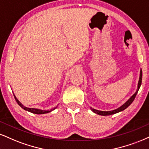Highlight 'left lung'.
Instances as JSON below:
<instances>
[{"label":"left lung","instance_id":"8db88e82","mask_svg":"<svg viewBox=\"0 0 149 149\" xmlns=\"http://www.w3.org/2000/svg\"><path fill=\"white\" fill-rule=\"evenodd\" d=\"M142 69H140V72H139V81H138V84H137V91H135V93L132 95V96L130 97L128 100L126 101V102L124 103V104H122L120 107L117 108V109L113 110V111H98V110L95 109V108H90L91 109V111L93 112V113L97 114V115H103V116H106V115H113V114L119 113V112L123 111L124 110H125L126 108H127L128 106H129L131 104H132V102H133L134 100H135V97L137 94V92H138L139 88H140L141 84H142Z\"/></svg>","mask_w":149,"mask_h":149}]
</instances>
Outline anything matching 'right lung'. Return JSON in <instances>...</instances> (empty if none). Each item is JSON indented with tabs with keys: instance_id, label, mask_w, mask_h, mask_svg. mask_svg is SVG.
Returning <instances> with one entry per match:
<instances>
[{
	"instance_id": "obj_1",
	"label": "right lung",
	"mask_w": 149,
	"mask_h": 149,
	"mask_svg": "<svg viewBox=\"0 0 149 149\" xmlns=\"http://www.w3.org/2000/svg\"><path fill=\"white\" fill-rule=\"evenodd\" d=\"M14 98H15V100L16 101V102H17V104L19 105L21 107L23 108V109L25 110V111H27L28 112H30V113H32L34 114H38V115H41V114H45V113H48L49 112L54 111L55 108H56L57 106H56V107L52 108V109H50V110H41V109H38V108H28V107H26V106H25L23 105V104H22L21 102L18 101V100L17 98H16V97L14 95Z\"/></svg>"
}]
</instances>
